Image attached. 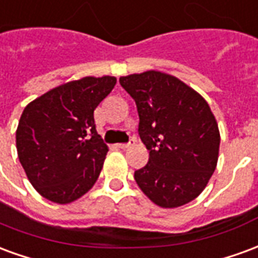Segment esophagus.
I'll use <instances>...</instances> for the list:
<instances>
[{
    "label": "esophagus",
    "instance_id": "obj_1",
    "mask_svg": "<svg viewBox=\"0 0 258 258\" xmlns=\"http://www.w3.org/2000/svg\"><path fill=\"white\" fill-rule=\"evenodd\" d=\"M134 144V140H130V142H125V144H118V148L121 149H125V148H130V146Z\"/></svg>",
    "mask_w": 258,
    "mask_h": 258
}]
</instances>
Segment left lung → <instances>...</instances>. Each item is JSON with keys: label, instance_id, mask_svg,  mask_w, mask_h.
I'll return each instance as SVG.
<instances>
[{"label": "left lung", "instance_id": "8db88e82", "mask_svg": "<svg viewBox=\"0 0 258 258\" xmlns=\"http://www.w3.org/2000/svg\"><path fill=\"white\" fill-rule=\"evenodd\" d=\"M135 101L138 134L149 162L134 178L149 199L164 209L198 198L214 173L220 131L209 103L174 76L149 70L120 77Z\"/></svg>", "mask_w": 258, "mask_h": 258}]
</instances>
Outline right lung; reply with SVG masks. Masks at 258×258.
Instances as JSON below:
<instances>
[{
  "mask_svg": "<svg viewBox=\"0 0 258 258\" xmlns=\"http://www.w3.org/2000/svg\"><path fill=\"white\" fill-rule=\"evenodd\" d=\"M116 79L84 77L30 102L16 130L20 164L37 192L66 205L87 194L101 174L107 146L96 133L94 110Z\"/></svg>",
  "mask_w": 258,
  "mask_h": 258,
  "instance_id": "right-lung-1",
  "label": "right lung"
}]
</instances>
